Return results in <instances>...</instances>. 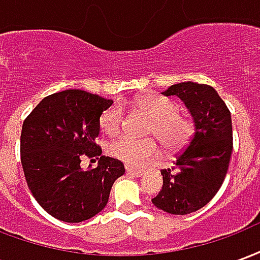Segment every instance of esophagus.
<instances>
[{"label": "esophagus", "instance_id": "esophagus-1", "mask_svg": "<svg viewBox=\"0 0 260 260\" xmlns=\"http://www.w3.org/2000/svg\"><path fill=\"white\" fill-rule=\"evenodd\" d=\"M126 174L135 175V177H142L143 175V170L132 169V167H126Z\"/></svg>", "mask_w": 260, "mask_h": 260}]
</instances>
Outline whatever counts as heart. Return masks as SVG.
<instances>
[{
	"mask_svg": "<svg viewBox=\"0 0 260 260\" xmlns=\"http://www.w3.org/2000/svg\"><path fill=\"white\" fill-rule=\"evenodd\" d=\"M139 111L152 119L149 135L156 136L167 150L177 152L185 146L193 134V122L178 113L177 103L156 93L145 94L134 102ZM124 124V107L111 104L99 117V126L106 135H118ZM108 154L131 167H143L157 157L158 147L153 141H134L131 138H119L107 147Z\"/></svg>",
	"mask_w": 260,
	"mask_h": 260,
	"instance_id": "1",
	"label": "heart"
}]
</instances>
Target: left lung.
Returning a JSON list of instances; mask_svg holds the SVG:
<instances>
[{"label": "left lung", "instance_id": "left-lung-1", "mask_svg": "<svg viewBox=\"0 0 260 260\" xmlns=\"http://www.w3.org/2000/svg\"><path fill=\"white\" fill-rule=\"evenodd\" d=\"M164 96H178L191 111L195 134L177 156L175 173L161 170L163 188L153 205L171 214H189L212 201L223 184L233 152L231 114L212 86L182 82Z\"/></svg>", "mask_w": 260, "mask_h": 260}]
</instances>
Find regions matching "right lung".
I'll list each match as a JSON object with an SVG mask.
<instances>
[{
	"label": "right lung",
	"instance_id": "1",
	"mask_svg": "<svg viewBox=\"0 0 260 260\" xmlns=\"http://www.w3.org/2000/svg\"><path fill=\"white\" fill-rule=\"evenodd\" d=\"M113 104L85 90L44 97L22 125L20 161L37 203L53 217L80 223L102 212L124 164L103 156L96 143L99 117ZM99 160L96 169H80L82 158Z\"/></svg>",
	"mask_w": 260,
	"mask_h": 260
}]
</instances>
